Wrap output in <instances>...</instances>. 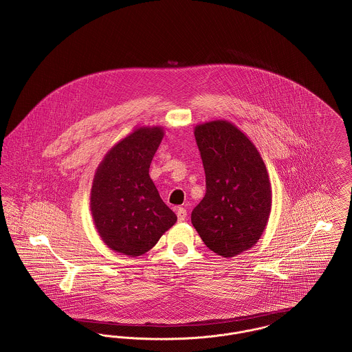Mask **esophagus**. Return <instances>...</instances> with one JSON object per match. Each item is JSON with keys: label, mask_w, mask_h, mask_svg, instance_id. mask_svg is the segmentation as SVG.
Returning <instances> with one entry per match:
<instances>
[{"label": "esophagus", "mask_w": 352, "mask_h": 352, "mask_svg": "<svg viewBox=\"0 0 352 352\" xmlns=\"http://www.w3.org/2000/svg\"><path fill=\"white\" fill-rule=\"evenodd\" d=\"M177 217H178V221H179V222H184L187 218L186 208L179 207V208L177 210Z\"/></svg>", "instance_id": "esophagus-1"}]
</instances>
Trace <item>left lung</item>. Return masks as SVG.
I'll return each mask as SVG.
<instances>
[{
  "label": "left lung",
  "instance_id": "obj_1",
  "mask_svg": "<svg viewBox=\"0 0 352 352\" xmlns=\"http://www.w3.org/2000/svg\"><path fill=\"white\" fill-rule=\"evenodd\" d=\"M206 174V195L191 223L207 248L232 258L254 248L269 222L272 191L261 153L226 120L194 127Z\"/></svg>",
  "mask_w": 352,
  "mask_h": 352
}]
</instances>
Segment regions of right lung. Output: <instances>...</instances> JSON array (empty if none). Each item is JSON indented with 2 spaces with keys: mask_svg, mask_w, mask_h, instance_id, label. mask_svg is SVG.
I'll list each match as a JSON object with an SVG mask.
<instances>
[{
  "mask_svg": "<svg viewBox=\"0 0 352 352\" xmlns=\"http://www.w3.org/2000/svg\"><path fill=\"white\" fill-rule=\"evenodd\" d=\"M164 135L162 126H137L104 154L94 173L93 223L104 245L118 254H146L177 222L148 175Z\"/></svg>",
  "mask_w": 352,
  "mask_h": 352,
  "instance_id": "obj_1",
  "label": "right lung"
}]
</instances>
